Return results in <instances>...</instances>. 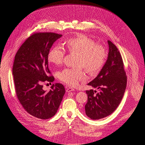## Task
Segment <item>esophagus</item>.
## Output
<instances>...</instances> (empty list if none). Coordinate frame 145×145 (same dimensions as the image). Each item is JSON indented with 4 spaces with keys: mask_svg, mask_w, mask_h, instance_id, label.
<instances>
[{
    "mask_svg": "<svg viewBox=\"0 0 145 145\" xmlns=\"http://www.w3.org/2000/svg\"><path fill=\"white\" fill-rule=\"evenodd\" d=\"M74 91V89L72 88H71V87H67L66 88V91L67 92V93H69V92H71V91Z\"/></svg>",
    "mask_w": 145,
    "mask_h": 145,
    "instance_id": "esophagus-1",
    "label": "esophagus"
}]
</instances>
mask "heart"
Wrapping results in <instances>:
<instances>
[{
    "mask_svg": "<svg viewBox=\"0 0 145 145\" xmlns=\"http://www.w3.org/2000/svg\"><path fill=\"white\" fill-rule=\"evenodd\" d=\"M65 45L70 52L78 54L76 66L79 68H67L57 73L59 79L70 86H76L86 78V74L82 68L89 73H96L102 69L106 58V51L104 46L95 44V41L85 34H79L69 38ZM65 51L59 45L52 47L48 55L49 62L60 65L63 62Z\"/></svg>",
    "mask_w": 145,
    "mask_h": 145,
    "instance_id": "obj_1",
    "label": "heart"
}]
</instances>
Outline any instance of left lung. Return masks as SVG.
I'll list each match as a JSON object with an SVG mask.
<instances>
[{
	"mask_svg": "<svg viewBox=\"0 0 145 145\" xmlns=\"http://www.w3.org/2000/svg\"><path fill=\"white\" fill-rule=\"evenodd\" d=\"M106 63L90 85L99 90L86 91L88 102L85 113L91 119L98 120L106 117L114 111L123 97L127 77L121 56L116 46L110 40Z\"/></svg>",
	"mask_w": 145,
	"mask_h": 145,
	"instance_id": "8db88e82",
	"label": "left lung"
}]
</instances>
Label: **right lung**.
Masks as SVG:
<instances>
[{"instance_id":"obj_1","label":"right lung","mask_w":145,"mask_h":145,"mask_svg":"<svg viewBox=\"0 0 145 145\" xmlns=\"http://www.w3.org/2000/svg\"><path fill=\"white\" fill-rule=\"evenodd\" d=\"M62 36L51 32L34 33L15 56L12 75L17 97L26 111L40 119L56 114L65 93L64 86L58 83L48 92L43 89V83L51 84L54 80L50 75L48 55L53 43Z\"/></svg>"}]
</instances>
